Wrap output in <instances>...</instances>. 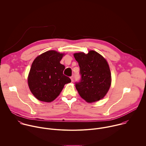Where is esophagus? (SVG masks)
<instances>
[{"instance_id": "esophagus-1", "label": "esophagus", "mask_w": 146, "mask_h": 146, "mask_svg": "<svg viewBox=\"0 0 146 146\" xmlns=\"http://www.w3.org/2000/svg\"><path fill=\"white\" fill-rule=\"evenodd\" d=\"M73 78H74L73 76H71V77H70V79H71V80H72V82L73 81Z\"/></svg>"}]
</instances>
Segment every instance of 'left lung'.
<instances>
[{
    "mask_svg": "<svg viewBox=\"0 0 146 146\" xmlns=\"http://www.w3.org/2000/svg\"><path fill=\"white\" fill-rule=\"evenodd\" d=\"M80 66L81 79L76 88L80 96L88 103L102 99L111 84V74L106 59L98 53L90 50L88 54H74Z\"/></svg>",
    "mask_w": 146,
    "mask_h": 146,
    "instance_id": "1",
    "label": "left lung"
}]
</instances>
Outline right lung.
I'll return each instance as SVG.
<instances>
[{
    "mask_svg": "<svg viewBox=\"0 0 146 146\" xmlns=\"http://www.w3.org/2000/svg\"><path fill=\"white\" fill-rule=\"evenodd\" d=\"M64 54L47 51L33 61L28 77L29 88L35 98L42 102H51L60 94L64 85L71 82L63 74L65 67L60 64Z\"/></svg>",
    "mask_w": 146,
    "mask_h": 146,
    "instance_id": "right-lung-1",
    "label": "right lung"
}]
</instances>
